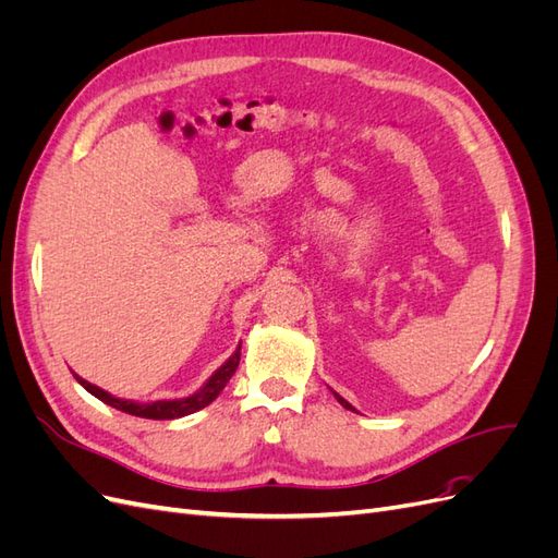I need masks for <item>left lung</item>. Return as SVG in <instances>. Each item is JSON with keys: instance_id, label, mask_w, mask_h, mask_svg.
I'll use <instances>...</instances> for the list:
<instances>
[{"instance_id": "left-lung-1", "label": "left lung", "mask_w": 558, "mask_h": 558, "mask_svg": "<svg viewBox=\"0 0 558 558\" xmlns=\"http://www.w3.org/2000/svg\"><path fill=\"white\" fill-rule=\"evenodd\" d=\"M332 396L337 398V402H340V404H342V408H347V410H353V408H351V404H349V402H347V400H344V398H342L340 393H335V391H332Z\"/></svg>"}]
</instances>
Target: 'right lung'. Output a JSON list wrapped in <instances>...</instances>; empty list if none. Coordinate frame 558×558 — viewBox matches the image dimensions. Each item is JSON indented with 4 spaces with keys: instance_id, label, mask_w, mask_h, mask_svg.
Returning a JSON list of instances; mask_svg holds the SVG:
<instances>
[{
    "instance_id": "obj_1",
    "label": "right lung",
    "mask_w": 558,
    "mask_h": 558,
    "mask_svg": "<svg viewBox=\"0 0 558 558\" xmlns=\"http://www.w3.org/2000/svg\"><path fill=\"white\" fill-rule=\"evenodd\" d=\"M240 349H242V344H240L238 349H234L232 356H230L221 367H218L216 373H214L205 384H202L199 391H195V393L189 396V398L137 402V400L116 398V396H111L109 391H105V388H99V386L86 381L83 377H78L76 373H74V377H76V381H78L83 388H86L88 393H93L95 398L107 402L109 408H116V410H121V412H125V414L142 416V418H156V421L181 418V416H185V414H193V412H197V410H202V408H207L209 402H214V400L218 398V393L223 391L226 384H228L230 377L234 375V369H238V365H240V356H242Z\"/></svg>"
}]
</instances>
